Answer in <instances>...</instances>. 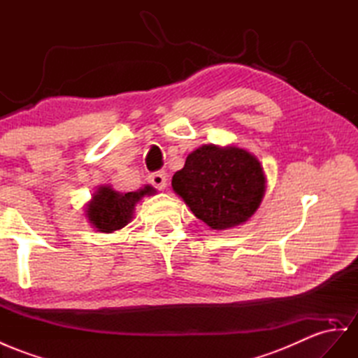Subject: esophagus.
Listing matches in <instances>:
<instances>
[{"label":"esophagus","instance_id":"34e87169","mask_svg":"<svg viewBox=\"0 0 358 358\" xmlns=\"http://www.w3.org/2000/svg\"><path fill=\"white\" fill-rule=\"evenodd\" d=\"M151 185L159 189V190H163L164 187H166V172L164 171H159V172H152L151 176L148 177Z\"/></svg>","mask_w":358,"mask_h":358}]
</instances>
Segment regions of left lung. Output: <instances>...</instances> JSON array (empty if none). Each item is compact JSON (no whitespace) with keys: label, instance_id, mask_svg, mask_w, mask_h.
Wrapping results in <instances>:
<instances>
[{"label":"left lung","instance_id":"1","mask_svg":"<svg viewBox=\"0 0 358 358\" xmlns=\"http://www.w3.org/2000/svg\"><path fill=\"white\" fill-rule=\"evenodd\" d=\"M260 162L248 151L204 145L190 152L185 168L173 173L172 189L198 219L213 230L243 224L264 195Z\"/></svg>","mask_w":358,"mask_h":358}]
</instances>
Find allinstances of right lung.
<instances>
[{"mask_svg": "<svg viewBox=\"0 0 358 358\" xmlns=\"http://www.w3.org/2000/svg\"><path fill=\"white\" fill-rule=\"evenodd\" d=\"M151 186H145L137 192H128V194H119L110 187H99L94 195L92 203L87 206V217L98 231L112 233L121 230L133 216V210L137 201L143 195L154 194Z\"/></svg>", "mask_w": 358, "mask_h": 358, "instance_id": "obj_1", "label": "right lung"}]
</instances>
